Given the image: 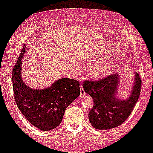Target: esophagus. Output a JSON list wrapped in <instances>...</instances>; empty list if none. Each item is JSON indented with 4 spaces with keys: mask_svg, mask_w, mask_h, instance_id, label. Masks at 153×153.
Returning <instances> with one entry per match:
<instances>
[{
    "mask_svg": "<svg viewBox=\"0 0 153 153\" xmlns=\"http://www.w3.org/2000/svg\"><path fill=\"white\" fill-rule=\"evenodd\" d=\"M80 95L81 97H83V96L85 95V92L84 91V89H83L82 85H81L80 87Z\"/></svg>",
    "mask_w": 153,
    "mask_h": 153,
    "instance_id": "34e87169",
    "label": "esophagus"
}]
</instances>
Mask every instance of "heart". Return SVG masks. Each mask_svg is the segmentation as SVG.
Segmentation results:
<instances>
[{
	"label": "heart",
	"mask_w": 153,
	"mask_h": 153,
	"mask_svg": "<svg viewBox=\"0 0 153 153\" xmlns=\"http://www.w3.org/2000/svg\"><path fill=\"white\" fill-rule=\"evenodd\" d=\"M114 68V65L105 62H100L93 65L90 69L89 72L94 77H102L111 74Z\"/></svg>",
	"instance_id": "heart-1"
}]
</instances>
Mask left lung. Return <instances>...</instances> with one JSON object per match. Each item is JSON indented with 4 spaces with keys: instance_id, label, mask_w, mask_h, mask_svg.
<instances>
[{
    "instance_id": "obj_1",
    "label": "left lung",
    "mask_w": 153,
    "mask_h": 153,
    "mask_svg": "<svg viewBox=\"0 0 153 153\" xmlns=\"http://www.w3.org/2000/svg\"><path fill=\"white\" fill-rule=\"evenodd\" d=\"M120 75L114 74L100 81H85L83 88L93 99V107L88 114L94 128L104 130L120 125L127 120L137 104L141 93V81L138 73H134V81L129 97H118Z\"/></svg>"
}]
</instances>
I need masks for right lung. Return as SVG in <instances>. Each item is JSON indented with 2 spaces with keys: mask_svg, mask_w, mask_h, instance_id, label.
Instances as JSON below:
<instances>
[{
  "mask_svg": "<svg viewBox=\"0 0 153 153\" xmlns=\"http://www.w3.org/2000/svg\"><path fill=\"white\" fill-rule=\"evenodd\" d=\"M25 53L26 45L12 71L16 105L33 126L42 131L51 130L60 124L67 107L80 95L79 82L62 78L47 88H32L22 78V59Z\"/></svg>",
  "mask_w": 153,
  "mask_h": 153,
  "instance_id": "add662e5",
  "label": "right lung"
}]
</instances>
